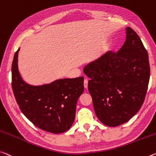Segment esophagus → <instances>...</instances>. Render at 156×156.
Listing matches in <instances>:
<instances>
[{
  "label": "esophagus",
  "instance_id": "esophagus-1",
  "mask_svg": "<svg viewBox=\"0 0 156 156\" xmlns=\"http://www.w3.org/2000/svg\"><path fill=\"white\" fill-rule=\"evenodd\" d=\"M84 87L85 88L87 89L88 87V80L87 79H85V80H84Z\"/></svg>",
  "mask_w": 156,
  "mask_h": 156
}]
</instances>
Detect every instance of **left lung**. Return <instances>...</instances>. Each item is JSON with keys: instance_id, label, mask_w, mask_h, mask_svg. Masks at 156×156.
Wrapping results in <instances>:
<instances>
[{"instance_id": "obj_1", "label": "left lung", "mask_w": 156, "mask_h": 156, "mask_svg": "<svg viewBox=\"0 0 156 156\" xmlns=\"http://www.w3.org/2000/svg\"><path fill=\"white\" fill-rule=\"evenodd\" d=\"M126 38L117 53L108 52L85 66L88 90L96 116L115 127L127 122L142 107L150 78L147 51L140 37L127 27Z\"/></svg>"}]
</instances>
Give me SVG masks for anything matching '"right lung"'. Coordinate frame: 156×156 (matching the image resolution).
<instances>
[{
  "mask_svg": "<svg viewBox=\"0 0 156 156\" xmlns=\"http://www.w3.org/2000/svg\"><path fill=\"white\" fill-rule=\"evenodd\" d=\"M12 65V86L22 113L40 129L62 133L71 127L75 119L76 103L84 91V78L56 80L50 84L33 86L21 77L18 53Z\"/></svg>",
  "mask_w": 156,
  "mask_h": 156,
  "instance_id": "obj_1",
  "label": "right lung"
}]
</instances>
